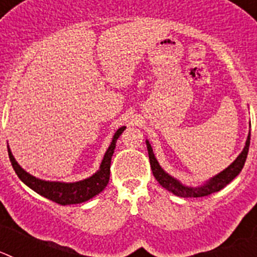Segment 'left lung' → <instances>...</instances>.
<instances>
[{
	"mask_svg": "<svg viewBox=\"0 0 257 257\" xmlns=\"http://www.w3.org/2000/svg\"><path fill=\"white\" fill-rule=\"evenodd\" d=\"M249 139H251V134H248L246 140V145H244L243 151L240 152L239 156L235 158V161L231 165H229L224 171H221L220 174H217L216 176L211 178L210 180L206 181L202 187H187V185H183L178 179L172 178L171 175H169L165 170L162 169L157 161V158L154 157L153 149H152L151 144L147 140V148H148V154H149V162H151L152 172H153L154 178L158 183L162 185L165 189H167L169 192L174 193L175 196L184 197V198H198V197H206L210 196L212 193L219 192L222 188L226 187L229 183L234 178H237L238 174L242 171L243 169L244 162H246L247 154H248V148H249Z\"/></svg>",
	"mask_w": 257,
	"mask_h": 257,
	"instance_id": "left-lung-1",
	"label": "left lung"
}]
</instances>
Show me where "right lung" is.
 <instances>
[{"label":"right lung","instance_id":"obj_1","mask_svg":"<svg viewBox=\"0 0 257 257\" xmlns=\"http://www.w3.org/2000/svg\"><path fill=\"white\" fill-rule=\"evenodd\" d=\"M126 126L119 127L115 131L113 136L112 143L106 149L104 158L101 161V165L96 172L92 176L85 179V180L76 181V183H61V181H46L41 180L36 178L33 175L28 174L26 170H23L19 166V163L15 161L10 148L8 147L9 157H10V162L13 165V169L15 170V174L19 176L20 180L26 184L27 187L35 190L40 196L50 199L52 202H56L59 205H77V203H82V202L91 199L96 194L103 192L104 188L109 181V175H110V161L112 156L114 153L115 143L117 139L121 136Z\"/></svg>","mask_w":257,"mask_h":257}]
</instances>
